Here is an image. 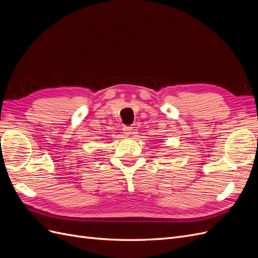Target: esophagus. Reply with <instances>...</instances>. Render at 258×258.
<instances>
[{"instance_id":"1","label":"esophagus","mask_w":258,"mask_h":258,"mask_svg":"<svg viewBox=\"0 0 258 258\" xmlns=\"http://www.w3.org/2000/svg\"><path fill=\"white\" fill-rule=\"evenodd\" d=\"M123 130V135L124 136H131V135H135V129L134 127H130V126H124L122 128Z\"/></svg>"}]
</instances>
